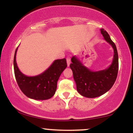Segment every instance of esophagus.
<instances>
[{"label":"esophagus","instance_id":"esophagus-1","mask_svg":"<svg viewBox=\"0 0 133 133\" xmlns=\"http://www.w3.org/2000/svg\"><path fill=\"white\" fill-rule=\"evenodd\" d=\"M71 59H70L69 57H68L67 58V64H68V66L69 67V66L70 64H71Z\"/></svg>","mask_w":133,"mask_h":133}]
</instances>
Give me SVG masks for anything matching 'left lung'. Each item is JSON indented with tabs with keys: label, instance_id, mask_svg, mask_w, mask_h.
Segmentation results:
<instances>
[{
	"label": "left lung",
	"instance_id": "1",
	"mask_svg": "<svg viewBox=\"0 0 133 133\" xmlns=\"http://www.w3.org/2000/svg\"><path fill=\"white\" fill-rule=\"evenodd\" d=\"M104 39L111 45L114 51L113 58L108 68L99 71H92L85 66L78 56L72 57L70 68L76 84L77 91L81 95L94 98L103 95L112 88L118 72V54L116 46L104 29H101Z\"/></svg>",
	"mask_w": 133,
	"mask_h": 133
}]
</instances>
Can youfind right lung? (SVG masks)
Segmentation results:
<instances>
[{
	"mask_svg": "<svg viewBox=\"0 0 133 133\" xmlns=\"http://www.w3.org/2000/svg\"><path fill=\"white\" fill-rule=\"evenodd\" d=\"M14 58L15 77L22 92L29 98L35 100H47L56 93L57 81L67 68L66 59H57L48 68L39 75L27 76L19 70L16 62V54Z\"/></svg>",
	"mask_w": 133,
	"mask_h": 133,
	"instance_id": "add662e5",
	"label": "right lung"
}]
</instances>
